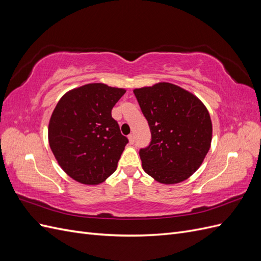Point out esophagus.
Here are the masks:
<instances>
[{
  "instance_id": "1",
  "label": "esophagus",
  "mask_w": 261,
  "mask_h": 261,
  "mask_svg": "<svg viewBox=\"0 0 261 261\" xmlns=\"http://www.w3.org/2000/svg\"><path fill=\"white\" fill-rule=\"evenodd\" d=\"M128 140H129L130 144L135 143V135H134V134H129V135H128Z\"/></svg>"
}]
</instances>
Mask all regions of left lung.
Segmentation results:
<instances>
[{
	"label": "left lung",
	"instance_id": "8db88e82",
	"mask_svg": "<svg viewBox=\"0 0 261 261\" xmlns=\"http://www.w3.org/2000/svg\"><path fill=\"white\" fill-rule=\"evenodd\" d=\"M151 141L139 150L143 169L163 184H176L198 170L208 153L212 124L207 108L193 93L170 83L134 90Z\"/></svg>",
	"mask_w": 261,
	"mask_h": 261
}]
</instances>
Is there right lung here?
Returning <instances> with one entry per match:
<instances>
[{"mask_svg": "<svg viewBox=\"0 0 261 261\" xmlns=\"http://www.w3.org/2000/svg\"><path fill=\"white\" fill-rule=\"evenodd\" d=\"M124 89L88 84L61 98L49 123V144L61 168L75 180L97 185L113 174L124 151L112 109Z\"/></svg>", "mask_w": 261, "mask_h": 261, "instance_id": "right-lung-1", "label": "right lung"}]
</instances>
